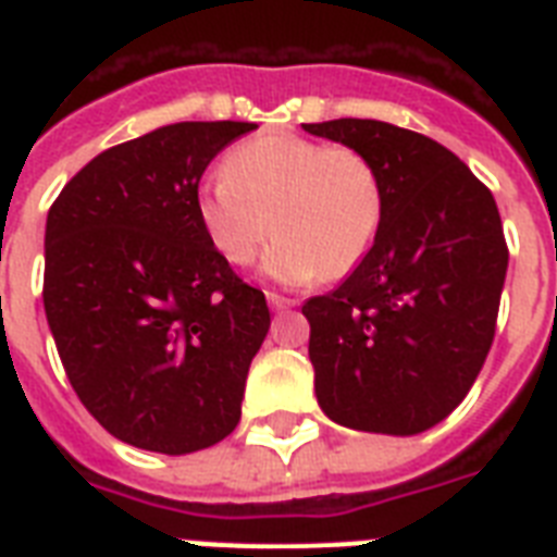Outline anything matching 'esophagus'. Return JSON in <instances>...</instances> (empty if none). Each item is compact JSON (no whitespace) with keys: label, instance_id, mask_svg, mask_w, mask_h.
<instances>
[{"label":"esophagus","instance_id":"1","mask_svg":"<svg viewBox=\"0 0 557 557\" xmlns=\"http://www.w3.org/2000/svg\"><path fill=\"white\" fill-rule=\"evenodd\" d=\"M269 304H271V309H292V306H295V300H292V297H283V295H277V292H269Z\"/></svg>","mask_w":557,"mask_h":557}]
</instances>
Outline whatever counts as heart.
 <instances>
[{
    "mask_svg": "<svg viewBox=\"0 0 557 557\" xmlns=\"http://www.w3.org/2000/svg\"><path fill=\"white\" fill-rule=\"evenodd\" d=\"M196 216L227 265H251L274 234V277L341 280L379 239L384 185L361 150L271 133L227 152L222 178L196 196Z\"/></svg>",
    "mask_w": 557,
    "mask_h": 557,
    "instance_id": "heart-1",
    "label": "heart"
}]
</instances>
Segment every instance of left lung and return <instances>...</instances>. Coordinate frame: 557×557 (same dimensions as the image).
Wrapping results in <instances>:
<instances>
[{"label": "left lung", "instance_id": "1", "mask_svg": "<svg viewBox=\"0 0 557 557\" xmlns=\"http://www.w3.org/2000/svg\"><path fill=\"white\" fill-rule=\"evenodd\" d=\"M379 168L384 222L367 260L304 314L332 422L413 436L468 396L492 349L509 248L492 190L428 135L384 121L304 124Z\"/></svg>", "mask_w": 557, "mask_h": 557}]
</instances>
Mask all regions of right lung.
Masks as SVG:
<instances>
[{
	"mask_svg": "<svg viewBox=\"0 0 557 557\" xmlns=\"http://www.w3.org/2000/svg\"><path fill=\"white\" fill-rule=\"evenodd\" d=\"M245 121H185L109 147L46 222L42 304L83 407L115 440L193 454L234 431L271 326L196 216L201 173Z\"/></svg>",
	"mask_w": 557,
	"mask_h": 557,
	"instance_id": "obj_1",
	"label": "right lung"
}]
</instances>
